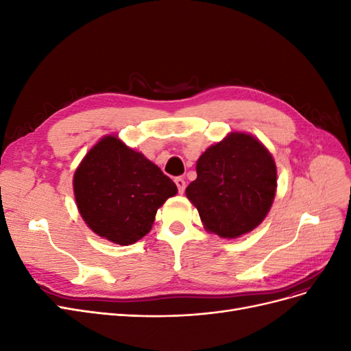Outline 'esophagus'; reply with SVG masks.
<instances>
[{"label": "esophagus", "mask_w": 351, "mask_h": 351, "mask_svg": "<svg viewBox=\"0 0 351 351\" xmlns=\"http://www.w3.org/2000/svg\"><path fill=\"white\" fill-rule=\"evenodd\" d=\"M176 184H177V189H178V192L180 193H183L184 192V189H186V182H184V178H182V177H177L176 180Z\"/></svg>", "instance_id": "1"}]
</instances>
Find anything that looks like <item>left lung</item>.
Wrapping results in <instances>:
<instances>
[{
	"label": "left lung",
	"mask_w": 351,
	"mask_h": 351,
	"mask_svg": "<svg viewBox=\"0 0 351 351\" xmlns=\"http://www.w3.org/2000/svg\"><path fill=\"white\" fill-rule=\"evenodd\" d=\"M196 173L186 196L212 234L237 239L268 215L277 193V165L254 136L228 133L199 156Z\"/></svg>",
	"instance_id": "left-lung-1"
}]
</instances>
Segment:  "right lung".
I'll list each match as a JSON object with an SVG mask.
<instances>
[{
    "mask_svg": "<svg viewBox=\"0 0 351 351\" xmlns=\"http://www.w3.org/2000/svg\"><path fill=\"white\" fill-rule=\"evenodd\" d=\"M73 192L95 234L129 246L151 231L156 210L177 195V186L142 152L108 134L82 159Z\"/></svg>",
    "mask_w": 351,
    "mask_h": 351,
    "instance_id": "obj_1",
    "label": "right lung"
}]
</instances>
